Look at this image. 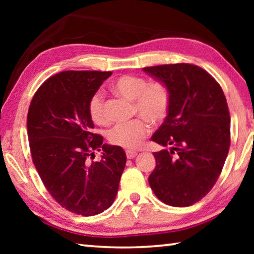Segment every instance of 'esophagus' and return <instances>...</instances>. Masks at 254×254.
<instances>
[{
  "mask_svg": "<svg viewBox=\"0 0 254 254\" xmlns=\"http://www.w3.org/2000/svg\"><path fill=\"white\" fill-rule=\"evenodd\" d=\"M136 154L137 153L135 151H127V159H133V158H135Z\"/></svg>",
  "mask_w": 254,
  "mask_h": 254,
  "instance_id": "esophagus-1",
  "label": "esophagus"
}]
</instances>
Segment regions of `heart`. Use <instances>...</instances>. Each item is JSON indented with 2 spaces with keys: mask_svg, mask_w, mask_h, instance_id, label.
I'll list each match as a JSON object with an SVG mask.
<instances>
[{
  "mask_svg": "<svg viewBox=\"0 0 254 254\" xmlns=\"http://www.w3.org/2000/svg\"><path fill=\"white\" fill-rule=\"evenodd\" d=\"M112 91L117 95L133 101V111L143 119H135L128 123L117 124L109 132L111 144L127 150L140 147L141 142L150 133V123L162 122L168 114L170 105L169 88L160 80L147 83L144 78L133 75H123L112 84ZM88 113L97 126H107L110 117L105 110L104 98L96 93L88 103Z\"/></svg>",
  "mask_w": 254,
  "mask_h": 254,
  "instance_id": "b5f03b06",
  "label": "heart"
}]
</instances>
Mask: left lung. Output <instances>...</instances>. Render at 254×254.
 Segmentation results:
<instances>
[{"instance_id": "obj_1", "label": "left lung", "mask_w": 254, "mask_h": 254, "mask_svg": "<svg viewBox=\"0 0 254 254\" xmlns=\"http://www.w3.org/2000/svg\"><path fill=\"white\" fill-rule=\"evenodd\" d=\"M167 85L168 115L151 140L169 147L153 152L149 185L159 199L175 207L200 200L213 188L230 149L229 106L220 84L191 64L142 68Z\"/></svg>"}]
</instances>
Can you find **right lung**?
Instances as JSON below:
<instances>
[{
    "label": "right lung",
    "mask_w": 254,
    "mask_h": 254,
    "mask_svg": "<svg viewBox=\"0 0 254 254\" xmlns=\"http://www.w3.org/2000/svg\"><path fill=\"white\" fill-rule=\"evenodd\" d=\"M111 71L67 70L51 76L34 94L27 128L32 161L58 204L83 216L104 212L117 197L126 151L93 133L88 103ZM102 147L101 162H89ZM95 157V156H94Z\"/></svg>",
    "instance_id": "add662e5"
}]
</instances>
